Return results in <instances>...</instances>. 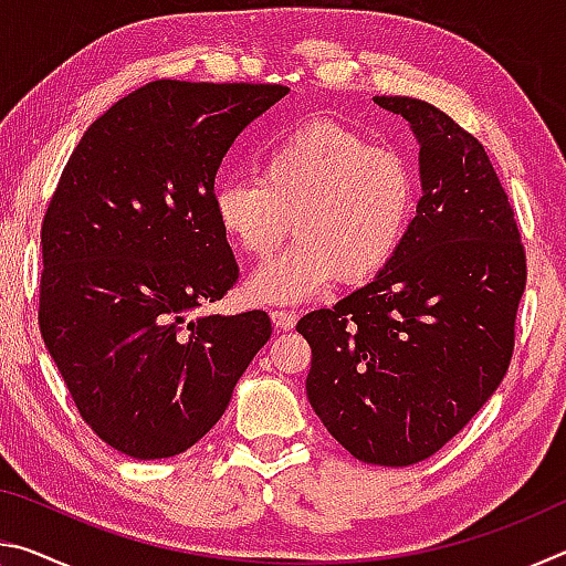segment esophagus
<instances>
[{"mask_svg":"<svg viewBox=\"0 0 566 566\" xmlns=\"http://www.w3.org/2000/svg\"><path fill=\"white\" fill-rule=\"evenodd\" d=\"M272 322L280 329H294L296 314L294 312H286V310H272Z\"/></svg>","mask_w":566,"mask_h":566,"instance_id":"obj_1","label":"esophagus"}]
</instances>
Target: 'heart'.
I'll return each mask as SVG.
<instances>
[{"instance_id": "b5f03b06", "label": "heart", "mask_w": 566, "mask_h": 566, "mask_svg": "<svg viewBox=\"0 0 566 566\" xmlns=\"http://www.w3.org/2000/svg\"><path fill=\"white\" fill-rule=\"evenodd\" d=\"M419 185L399 149L375 147L359 132L314 119L284 134L260 159V177L217 181L219 229L264 260L292 232L282 256L254 274L270 302H296L337 280L367 282L395 260L417 212Z\"/></svg>"}]
</instances>
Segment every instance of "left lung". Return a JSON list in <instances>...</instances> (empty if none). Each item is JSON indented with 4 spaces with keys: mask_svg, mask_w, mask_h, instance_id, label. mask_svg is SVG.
Returning a JSON list of instances; mask_svg holds the SVG:
<instances>
[{
    "mask_svg": "<svg viewBox=\"0 0 566 566\" xmlns=\"http://www.w3.org/2000/svg\"><path fill=\"white\" fill-rule=\"evenodd\" d=\"M375 102L419 139L417 217L375 280L296 332L329 434L359 462L409 467L462 432L510 369L526 254L479 139L429 102Z\"/></svg>",
    "mask_w": 566,
    "mask_h": 566,
    "instance_id": "8db88e82",
    "label": "left lung"
}]
</instances>
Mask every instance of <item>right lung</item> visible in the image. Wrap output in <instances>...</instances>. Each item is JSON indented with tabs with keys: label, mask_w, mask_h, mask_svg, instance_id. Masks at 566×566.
I'll return each instance as SVG.
<instances>
[{
	"label": "right lung",
	"mask_w": 566,
	"mask_h": 566,
	"mask_svg": "<svg viewBox=\"0 0 566 566\" xmlns=\"http://www.w3.org/2000/svg\"><path fill=\"white\" fill-rule=\"evenodd\" d=\"M286 92L149 82L84 132L46 205L42 337L82 419L122 454L197 444L272 337L262 310L189 314L239 274L212 209L217 169Z\"/></svg>",
	"instance_id": "obj_1"
}]
</instances>
